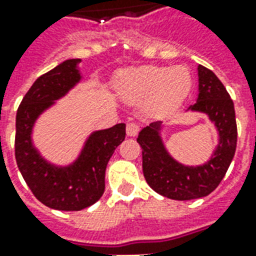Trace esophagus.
Segmentation results:
<instances>
[{"instance_id": "34e87169", "label": "esophagus", "mask_w": 256, "mask_h": 256, "mask_svg": "<svg viewBox=\"0 0 256 256\" xmlns=\"http://www.w3.org/2000/svg\"><path fill=\"white\" fill-rule=\"evenodd\" d=\"M140 132V124L138 123H134V122H130L128 123V126H126V133L128 136L130 137H136Z\"/></svg>"}]
</instances>
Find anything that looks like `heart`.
<instances>
[{
  "label": "heart",
  "instance_id": "obj_1",
  "mask_svg": "<svg viewBox=\"0 0 256 256\" xmlns=\"http://www.w3.org/2000/svg\"><path fill=\"white\" fill-rule=\"evenodd\" d=\"M192 88L188 68L145 66L133 68L118 79V94L130 104L146 101L152 114H167L181 106Z\"/></svg>",
  "mask_w": 256,
  "mask_h": 256
}]
</instances>
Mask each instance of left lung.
I'll use <instances>...</instances> for the list:
<instances>
[{
	"mask_svg": "<svg viewBox=\"0 0 256 256\" xmlns=\"http://www.w3.org/2000/svg\"><path fill=\"white\" fill-rule=\"evenodd\" d=\"M198 96L188 111L206 114L218 132V145L208 162L185 166L172 158L164 146L162 122L150 123L138 134L142 148V172L155 192L172 200H192L212 192L225 177L236 152L237 126L234 106L218 76L198 66Z\"/></svg>",
	"mask_w": 256,
	"mask_h": 256,
	"instance_id": "1",
	"label": "left lung"
}]
</instances>
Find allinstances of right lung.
Listing matches in <instances>:
<instances>
[{"label": "right lung", "mask_w": 256, "mask_h": 256, "mask_svg": "<svg viewBox=\"0 0 256 256\" xmlns=\"http://www.w3.org/2000/svg\"><path fill=\"white\" fill-rule=\"evenodd\" d=\"M80 58H70L32 84L16 114L14 156L26 184L41 203L60 211H79L94 204L106 189V168L114 150L126 137V124L118 123L90 134L80 154L68 166L42 158L32 144V128L41 114L80 80Z\"/></svg>", "instance_id": "right-lung-1"}]
</instances>
